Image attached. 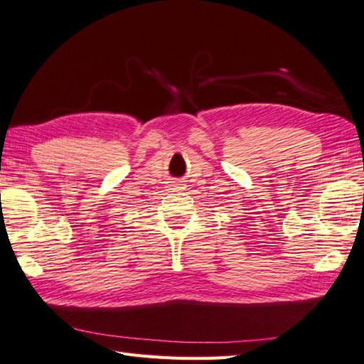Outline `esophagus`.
<instances>
[{
    "instance_id": "obj_1",
    "label": "esophagus",
    "mask_w": 364,
    "mask_h": 364,
    "mask_svg": "<svg viewBox=\"0 0 364 364\" xmlns=\"http://www.w3.org/2000/svg\"><path fill=\"white\" fill-rule=\"evenodd\" d=\"M185 183H181V182H171V187L173 190H183Z\"/></svg>"
}]
</instances>
